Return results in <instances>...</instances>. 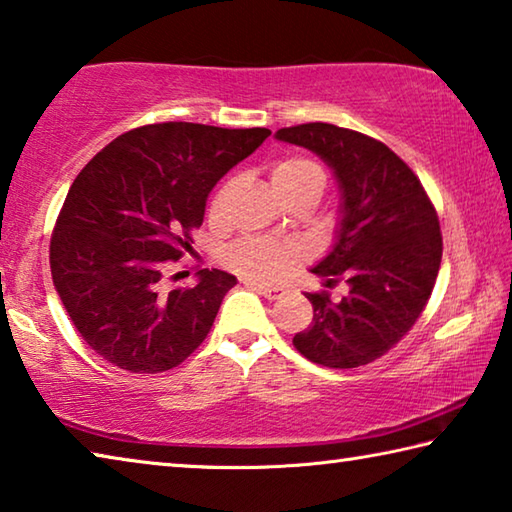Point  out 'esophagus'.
<instances>
[{"instance_id": "esophagus-1", "label": "esophagus", "mask_w": 512, "mask_h": 512, "mask_svg": "<svg viewBox=\"0 0 512 512\" xmlns=\"http://www.w3.org/2000/svg\"><path fill=\"white\" fill-rule=\"evenodd\" d=\"M245 285L251 290H256L258 294H263L265 299H279L285 292L283 288H279V285H263V283H254V281H245Z\"/></svg>"}]
</instances>
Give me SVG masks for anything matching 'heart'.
<instances>
[{"label":"heart","mask_w":512,"mask_h":512,"mask_svg":"<svg viewBox=\"0 0 512 512\" xmlns=\"http://www.w3.org/2000/svg\"><path fill=\"white\" fill-rule=\"evenodd\" d=\"M270 179L274 191L281 197L292 193L312 191L321 195L326 186V175L319 164L306 157H285L279 159L270 168ZM220 213V195H215L209 206V215L215 220ZM297 247L285 245V242L267 240V238H245L231 245L224 254V263L231 270L256 281H274L297 263Z\"/></svg>","instance_id":"heart-1"}]
</instances>
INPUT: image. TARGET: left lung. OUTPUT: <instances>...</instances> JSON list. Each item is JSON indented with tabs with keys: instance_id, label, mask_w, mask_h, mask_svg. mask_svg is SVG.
I'll return each instance as SVG.
<instances>
[{
	"instance_id": "8db88e82",
	"label": "left lung",
	"mask_w": 512,
	"mask_h": 512,
	"mask_svg": "<svg viewBox=\"0 0 512 512\" xmlns=\"http://www.w3.org/2000/svg\"><path fill=\"white\" fill-rule=\"evenodd\" d=\"M276 139L315 152L335 173L339 222L328 254L312 267L348 294H306L312 326L292 344L310 362L355 369L389 353L432 297L443 256L441 224L420 179L396 152L333 123L281 128Z\"/></svg>"
}]
</instances>
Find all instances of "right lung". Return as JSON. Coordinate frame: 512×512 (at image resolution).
Masks as SVG:
<instances>
[{"instance_id":"1","label":"right lung","mask_w":512,"mask_h":512,"mask_svg":"<svg viewBox=\"0 0 512 512\" xmlns=\"http://www.w3.org/2000/svg\"><path fill=\"white\" fill-rule=\"evenodd\" d=\"M168 121L116 137L80 170L51 236V276L80 337L119 369L182 364L213 326L236 276L200 270L193 288H164V265L191 249L206 197L270 137Z\"/></svg>"}]
</instances>
